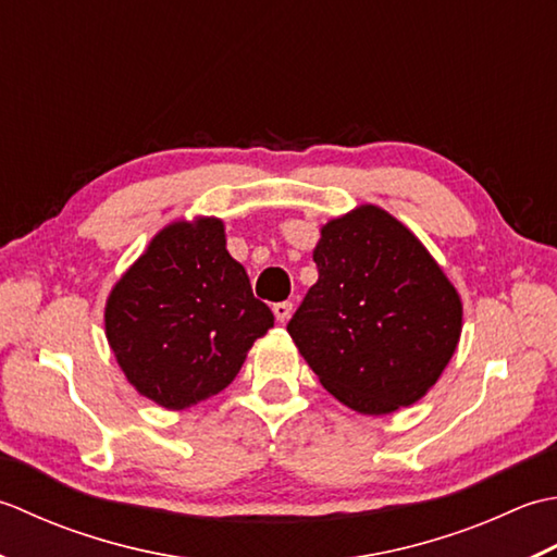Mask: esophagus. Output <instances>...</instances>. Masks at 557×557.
I'll return each mask as SVG.
<instances>
[{
    "label": "esophagus",
    "mask_w": 557,
    "mask_h": 557,
    "mask_svg": "<svg viewBox=\"0 0 557 557\" xmlns=\"http://www.w3.org/2000/svg\"><path fill=\"white\" fill-rule=\"evenodd\" d=\"M290 312H293V302H288V300L274 305V314H276L278 322H288L290 320Z\"/></svg>",
    "instance_id": "esophagus-1"
}]
</instances>
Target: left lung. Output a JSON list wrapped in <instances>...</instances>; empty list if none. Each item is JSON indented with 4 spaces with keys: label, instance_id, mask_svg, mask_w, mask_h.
Listing matches in <instances>:
<instances>
[{
    "label": "left lung",
    "instance_id": "8db88e82",
    "mask_svg": "<svg viewBox=\"0 0 557 557\" xmlns=\"http://www.w3.org/2000/svg\"><path fill=\"white\" fill-rule=\"evenodd\" d=\"M288 334L322 387L358 413L411 406L447 368L461 300L418 237L377 207L329 221Z\"/></svg>",
    "mask_w": 557,
    "mask_h": 557
}]
</instances>
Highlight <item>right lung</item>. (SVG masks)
<instances>
[{
	"label": "right lung",
	"instance_id": "add662e5",
	"mask_svg": "<svg viewBox=\"0 0 557 557\" xmlns=\"http://www.w3.org/2000/svg\"><path fill=\"white\" fill-rule=\"evenodd\" d=\"M274 314L225 249L223 223H173L112 288L106 334L136 392L195 406L228 387Z\"/></svg>",
	"mask_w": 557,
	"mask_h": 557
}]
</instances>
